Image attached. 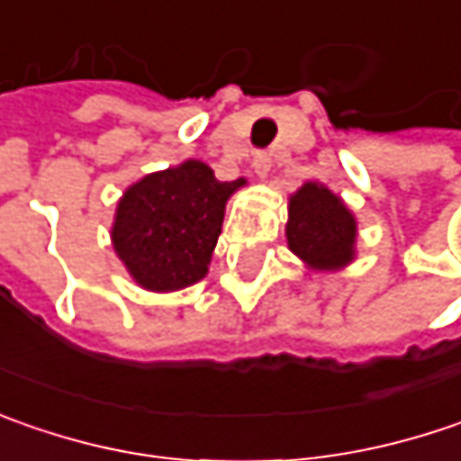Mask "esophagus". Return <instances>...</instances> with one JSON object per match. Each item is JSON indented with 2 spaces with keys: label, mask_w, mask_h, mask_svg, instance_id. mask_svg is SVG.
<instances>
[{
  "label": "esophagus",
  "mask_w": 461,
  "mask_h": 461,
  "mask_svg": "<svg viewBox=\"0 0 461 461\" xmlns=\"http://www.w3.org/2000/svg\"><path fill=\"white\" fill-rule=\"evenodd\" d=\"M252 167H255V175H260V177H266L273 167V157H270V151H258L255 154V159H252Z\"/></svg>",
  "instance_id": "obj_1"
}]
</instances>
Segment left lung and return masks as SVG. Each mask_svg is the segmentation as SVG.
Wrapping results in <instances>:
<instances>
[{
    "mask_svg": "<svg viewBox=\"0 0 461 461\" xmlns=\"http://www.w3.org/2000/svg\"><path fill=\"white\" fill-rule=\"evenodd\" d=\"M289 248L312 268H343L353 258L356 221L350 211L325 185L307 183L291 195Z\"/></svg>",
    "mask_w": 461,
    "mask_h": 461,
    "instance_id": "8db88e82",
    "label": "left lung"
}]
</instances>
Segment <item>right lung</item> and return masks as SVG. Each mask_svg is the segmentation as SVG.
<instances>
[{"label": "right lung", "mask_w": 461, "mask_h": 461, "mask_svg": "<svg viewBox=\"0 0 461 461\" xmlns=\"http://www.w3.org/2000/svg\"><path fill=\"white\" fill-rule=\"evenodd\" d=\"M245 180L221 183L203 162L147 175L118 203L113 245L136 284L175 291L201 281L221 234L227 198Z\"/></svg>", "instance_id": "1"}]
</instances>
